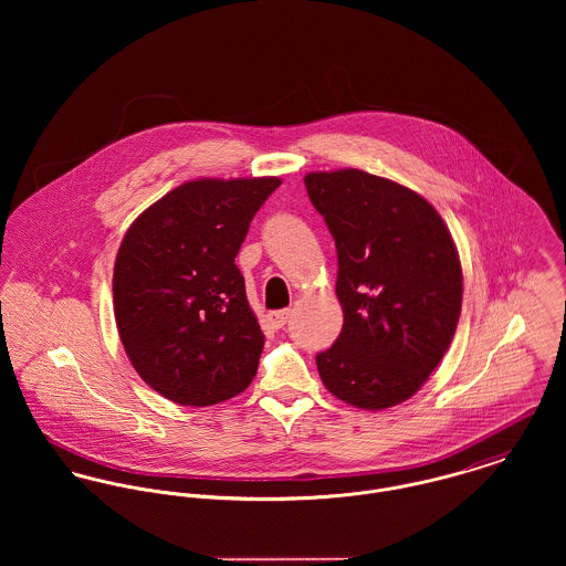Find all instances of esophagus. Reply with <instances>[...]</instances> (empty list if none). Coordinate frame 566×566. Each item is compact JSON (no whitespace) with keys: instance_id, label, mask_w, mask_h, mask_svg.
Returning <instances> with one entry per match:
<instances>
[{"instance_id":"1","label":"esophagus","mask_w":566,"mask_h":566,"mask_svg":"<svg viewBox=\"0 0 566 566\" xmlns=\"http://www.w3.org/2000/svg\"><path fill=\"white\" fill-rule=\"evenodd\" d=\"M287 318H290V312L287 310H281V312H272L270 316H268V321H270V326L272 328H283L285 324H287Z\"/></svg>"}]
</instances>
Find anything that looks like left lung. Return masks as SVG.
<instances>
[{
  "label": "left lung",
  "mask_w": 566,
  "mask_h": 566,
  "mask_svg": "<svg viewBox=\"0 0 566 566\" xmlns=\"http://www.w3.org/2000/svg\"><path fill=\"white\" fill-rule=\"evenodd\" d=\"M335 240L342 333L316 355L344 403H403L444 357L462 312V268L438 211L416 191L361 169L305 176Z\"/></svg>",
  "instance_id": "left-lung-1"
}]
</instances>
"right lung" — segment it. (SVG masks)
<instances>
[{
	"label": "right lung",
	"instance_id": "1",
	"mask_svg": "<svg viewBox=\"0 0 566 566\" xmlns=\"http://www.w3.org/2000/svg\"><path fill=\"white\" fill-rule=\"evenodd\" d=\"M281 178H198L148 207L113 272L115 321L139 377L178 405L238 397L256 375L263 333L235 256Z\"/></svg>",
	"mask_w": 566,
	"mask_h": 566
}]
</instances>
